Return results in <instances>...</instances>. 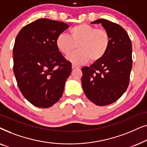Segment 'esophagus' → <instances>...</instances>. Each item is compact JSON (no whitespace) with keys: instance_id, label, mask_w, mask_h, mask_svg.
<instances>
[{"instance_id":"34e87169","label":"esophagus","mask_w":147,"mask_h":147,"mask_svg":"<svg viewBox=\"0 0 147 147\" xmlns=\"http://www.w3.org/2000/svg\"><path fill=\"white\" fill-rule=\"evenodd\" d=\"M71 67H72V69H75V68L80 67V66L78 65H76V64H72Z\"/></svg>"}]
</instances>
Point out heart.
Here are the masks:
<instances>
[{
    "label": "heart",
    "mask_w": 147,
    "mask_h": 147,
    "mask_svg": "<svg viewBox=\"0 0 147 147\" xmlns=\"http://www.w3.org/2000/svg\"><path fill=\"white\" fill-rule=\"evenodd\" d=\"M69 36L60 33L56 38V47L68 55L78 47L77 51L67 57L74 64H84L90 61H98L109 49L111 38L108 32L88 24H80L69 29Z\"/></svg>",
    "instance_id": "heart-1"
}]
</instances>
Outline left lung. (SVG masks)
I'll use <instances>...</instances> for the list:
<instances>
[{"label":"left lung","mask_w":147,"mask_h":147,"mask_svg":"<svg viewBox=\"0 0 147 147\" xmlns=\"http://www.w3.org/2000/svg\"><path fill=\"white\" fill-rule=\"evenodd\" d=\"M91 23L101 24L109 33L111 43L101 59L82 68V85L90 101L106 106L119 99L127 89L132 65V43L126 31L118 24L103 19Z\"/></svg>","instance_id":"1"}]
</instances>
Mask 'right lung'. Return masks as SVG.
<instances>
[{
  "mask_svg": "<svg viewBox=\"0 0 147 147\" xmlns=\"http://www.w3.org/2000/svg\"><path fill=\"white\" fill-rule=\"evenodd\" d=\"M67 24L40 19L25 26L15 39L13 69L20 91L39 108H49L63 94L71 63L56 47V38Z\"/></svg>",
  "mask_w": 147,
  "mask_h": 147,
  "instance_id": "add662e5",
  "label": "right lung"
}]
</instances>
